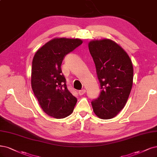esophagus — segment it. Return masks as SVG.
<instances>
[{"mask_svg": "<svg viewBox=\"0 0 157 157\" xmlns=\"http://www.w3.org/2000/svg\"><path fill=\"white\" fill-rule=\"evenodd\" d=\"M85 92H86V90L85 89H82V90L78 91V94L80 95H82L83 94H85Z\"/></svg>", "mask_w": 157, "mask_h": 157, "instance_id": "34e87169", "label": "esophagus"}]
</instances>
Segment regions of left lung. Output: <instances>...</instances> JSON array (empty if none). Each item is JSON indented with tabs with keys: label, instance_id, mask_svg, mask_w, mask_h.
Instances as JSON below:
<instances>
[{
	"label": "left lung",
	"instance_id": "1",
	"mask_svg": "<svg viewBox=\"0 0 157 157\" xmlns=\"http://www.w3.org/2000/svg\"><path fill=\"white\" fill-rule=\"evenodd\" d=\"M88 48L101 89L91 105L97 117L109 120L127 103L133 83L132 63L126 51L110 39L91 40Z\"/></svg>",
	"mask_w": 157,
	"mask_h": 157
}]
</instances>
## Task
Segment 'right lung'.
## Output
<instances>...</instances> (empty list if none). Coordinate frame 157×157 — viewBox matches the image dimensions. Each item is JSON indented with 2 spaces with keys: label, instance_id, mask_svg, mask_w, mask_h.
Segmentation results:
<instances>
[{
  "label": "right lung",
  "instance_id": "right-lung-1",
  "mask_svg": "<svg viewBox=\"0 0 157 157\" xmlns=\"http://www.w3.org/2000/svg\"><path fill=\"white\" fill-rule=\"evenodd\" d=\"M82 44L78 38L56 37L37 50L32 60L31 86L45 113L56 119L73 112L77 99L68 90L61 69L64 56Z\"/></svg>",
  "mask_w": 157,
  "mask_h": 157
}]
</instances>
